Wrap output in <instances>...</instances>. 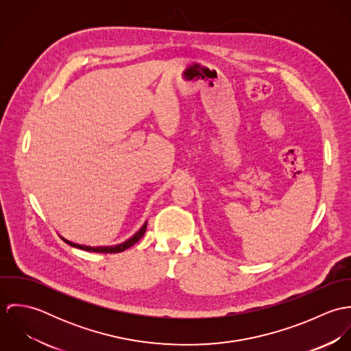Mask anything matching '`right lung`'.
<instances>
[{"mask_svg":"<svg viewBox=\"0 0 351 351\" xmlns=\"http://www.w3.org/2000/svg\"><path fill=\"white\" fill-rule=\"evenodd\" d=\"M146 228H147V221L142 226V228L135 234V235H132L130 239H127L125 242H123V243H119V245H114V246H97V247H93V246H85V245H78V243H74V242H70V241H67L66 238H63V237H60L67 245H70V246H73V247H77V249H80V250L84 251H92V252H106V254H112V252H121V251L127 250V249H130L131 246H134L143 235H145V232H146Z\"/></svg>","mask_w":351,"mask_h":351,"instance_id":"right-lung-1","label":"right lung"}]
</instances>
